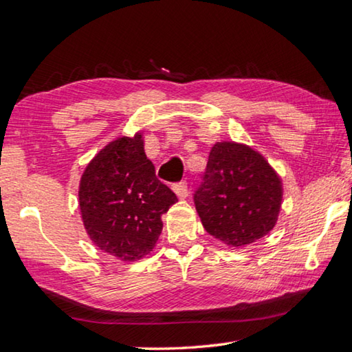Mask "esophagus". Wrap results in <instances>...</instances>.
Returning <instances> with one entry per match:
<instances>
[{"label":"esophagus","mask_w":352,"mask_h":352,"mask_svg":"<svg viewBox=\"0 0 352 352\" xmlns=\"http://www.w3.org/2000/svg\"><path fill=\"white\" fill-rule=\"evenodd\" d=\"M174 192L178 195V199H186L188 197V183L186 182H180V183H175L174 186Z\"/></svg>","instance_id":"obj_1"}]
</instances>
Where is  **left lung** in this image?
Returning <instances> with one entry per match:
<instances>
[{"mask_svg": "<svg viewBox=\"0 0 352 352\" xmlns=\"http://www.w3.org/2000/svg\"><path fill=\"white\" fill-rule=\"evenodd\" d=\"M194 201L208 233L228 247H245L275 228L283 182L258 151L220 141L211 147Z\"/></svg>", "mask_w": 352, "mask_h": 352, "instance_id": "1", "label": "left lung"}]
</instances>
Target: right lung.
<instances>
[{"label": "right lung", "instance_id": "1", "mask_svg": "<svg viewBox=\"0 0 352 352\" xmlns=\"http://www.w3.org/2000/svg\"><path fill=\"white\" fill-rule=\"evenodd\" d=\"M178 199L155 175L138 132L119 136L96 153L80 177L83 226L99 250L135 262L153 250L162 216Z\"/></svg>", "mask_w": 352, "mask_h": 352}]
</instances>
